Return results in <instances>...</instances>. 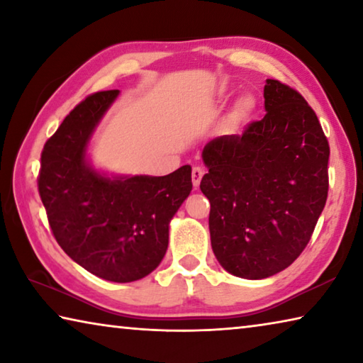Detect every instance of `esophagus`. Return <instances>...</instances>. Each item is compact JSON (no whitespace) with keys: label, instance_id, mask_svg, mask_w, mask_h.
Wrapping results in <instances>:
<instances>
[{"label":"esophagus","instance_id":"esophagus-1","mask_svg":"<svg viewBox=\"0 0 363 363\" xmlns=\"http://www.w3.org/2000/svg\"><path fill=\"white\" fill-rule=\"evenodd\" d=\"M201 177H203V169H201L200 167H194V169H192V184H194L195 189L200 186Z\"/></svg>","mask_w":363,"mask_h":363}]
</instances>
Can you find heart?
Masks as SVG:
<instances>
[{"label": "heart", "instance_id": "heart-1", "mask_svg": "<svg viewBox=\"0 0 363 363\" xmlns=\"http://www.w3.org/2000/svg\"><path fill=\"white\" fill-rule=\"evenodd\" d=\"M255 108V101L253 97H242L238 99L235 106H233L232 112L229 113V118H227V128L229 130H237L238 126L242 125L243 121H247L251 113H253Z\"/></svg>", "mask_w": 363, "mask_h": 363}]
</instances>
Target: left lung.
I'll use <instances>...</instances> for the list:
<instances>
[{"mask_svg": "<svg viewBox=\"0 0 363 363\" xmlns=\"http://www.w3.org/2000/svg\"><path fill=\"white\" fill-rule=\"evenodd\" d=\"M267 113L203 149L213 253L235 277L259 280L303 253L328 196L330 145L314 110L279 79L264 86Z\"/></svg>", "mask_w": 363, "mask_h": 363, "instance_id": "1", "label": "left lung"}]
</instances>
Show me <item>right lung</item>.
Listing matches in <instances>:
<instances>
[{
    "instance_id": "add662e5",
    "label": "right lung",
    "mask_w": 363,
    "mask_h": 363,
    "mask_svg": "<svg viewBox=\"0 0 363 363\" xmlns=\"http://www.w3.org/2000/svg\"><path fill=\"white\" fill-rule=\"evenodd\" d=\"M116 96L99 91L65 116L43 147L38 192L60 248L97 277L126 284L162 262L169 220L192 190V168L158 177H107L91 168L86 147Z\"/></svg>"
}]
</instances>
